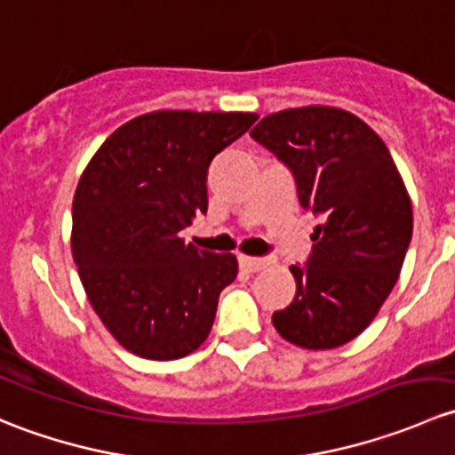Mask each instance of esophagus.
<instances>
[{
  "mask_svg": "<svg viewBox=\"0 0 455 455\" xmlns=\"http://www.w3.org/2000/svg\"><path fill=\"white\" fill-rule=\"evenodd\" d=\"M240 266L246 270V273H257V270H261L268 266V259H264V257L240 255Z\"/></svg>",
  "mask_w": 455,
  "mask_h": 455,
  "instance_id": "esophagus-1",
  "label": "esophagus"
}]
</instances>
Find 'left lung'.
I'll use <instances>...</instances> for the list:
<instances>
[{
    "label": "left lung",
    "instance_id": "left-lung-1",
    "mask_svg": "<svg viewBox=\"0 0 455 455\" xmlns=\"http://www.w3.org/2000/svg\"><path fill=\"white\" fill-rule=\"evenodd\" d=\"M251 136L291 167L301 206L323 218L308 264L291 266L295 299L273 325L295 346L332 350L368 328L401 275L414 228L407 187L380 136L341 108L282 109Z\"/></svg>",
    "mask_w": 455,
    "mask_h": 455
}]
</instances>
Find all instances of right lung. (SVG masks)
<instances>
[{
  "instance_id": "right-lung-1",
  "label": "right lung",
  "mask_w": 455,
  "mask_h": 455,
  "mask_svg": "<svg viewBox=\"0 0 455 455\" xmlns=\"http://www.w3.org/2000/svg\"><path fill=\"white\" fill-rule=\"evenodd\" d=\"M255 121L253 112L140 114L81 173L72 257L94 313L132 355L182 359L209 337L237 259L187 244L180 231L206 213L211 160Z\"/></svg>"
}]
</instances>
